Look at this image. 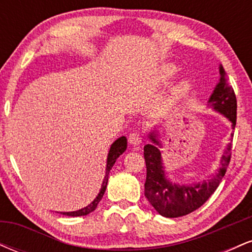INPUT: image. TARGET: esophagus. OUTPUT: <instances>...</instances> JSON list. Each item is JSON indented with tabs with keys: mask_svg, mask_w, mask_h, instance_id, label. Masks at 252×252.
<instances>
[{
	"mask_svg": "<svg viewBox=\"0 0 252 252\" xmlns=\"http://www.w3.org/2000/svg\"><path fill=\"white\" fill-rule=\"evenodd\" d=\"M141 142H142V137L138 132H132L129 136V143L132 144V146H140Z\"/></svg>",
	"mask_w": 252,
	"mask_h": 252,
	"instance_id": "obj_1",
	"label": "esophagus"
}]
</instances>
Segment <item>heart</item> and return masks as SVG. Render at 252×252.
I'll list each match as a JSON object with an SVG mask.
<instances>
[{
	"label": "heart",
	"mask_w": 252,
	"mask_h": 252,
	"mask_svg": "<svg viewBox=\"0 0 252 252\" xmlns=\"http://www.w3.org/2000/svg\"><path fill=\"white\" fill-rule=\"evenodd\" d=\"M176 72L175 67H173V66H164V67L162 68V71H161V78H163V79H166V78H169L172 77L173 74H174ZM187 88L186 84H182V85H180V88L178 89V92H182L185 91Z\"/></svg>",
	"instance_id": "1"
}]
</instances>
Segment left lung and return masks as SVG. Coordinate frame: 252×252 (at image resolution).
<instances>
[{
    "label": "left lung",
    "mask_w": 252,
    "mask_h": 252,
    "mask_svg": "<svg viewBox=\"0 0 252 252\" xmlns=\"http://www.w3.org/2000/svg\"><path fill=\"white\" fill-rule=\"evenodd\" d=\"M210 106L220 112L232 123L235 129L237 121V99L235 91L227 80L226 72L222 65H219V82L209 99ZM231 136H233L231 134ZM150 144L144 146V160L147 167V178L144 184V195L147 196L152 206L158 211V215L167 218H178L186 216L202 206L207 199L215 193L220 184L230 163L231 144L225 149L221 156L220 168L218 173L206 181L194 185L172 184L166 178L161 158V142L155 131L150 132Z\"/></svg>",
    "instance_id": "1"
}]
</instances>
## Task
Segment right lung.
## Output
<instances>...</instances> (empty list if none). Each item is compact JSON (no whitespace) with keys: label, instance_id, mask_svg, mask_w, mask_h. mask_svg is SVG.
Returning a JSON list of instances; mask_svg holds the SVG:
<instances>
[{"label":"right lung","instance_id":"right-lung-1","mask_svg":"<svg viewBox=\"0 0 252 252\" xmlns=\"http://www.w3.org/2000/svg\"><path fill=\"white\" fill-rule=\"evenodd\" d=\"M126 138L124 137V136H122V137H120L118 140L115 141V142L111 144V147H110L109 154H108V160H106L105 176H104V180H103L102 187H100L99 193H98V195L96 196V198H94V200L92 201L90 205H88L86 207H84V209H82V210L73 211V212H62L63 215L68 216V217H80V216L89 215V213L94 212V211L96 210L97 205L99 204L100 200H102L104 193H105L106 185H108V179H109L110 170H111L112 166H114L115 162H116L118 156L122 155L123 153L126 152Z\"/></svg>","mask_w":252,"mask_h":252}]
</instances>
